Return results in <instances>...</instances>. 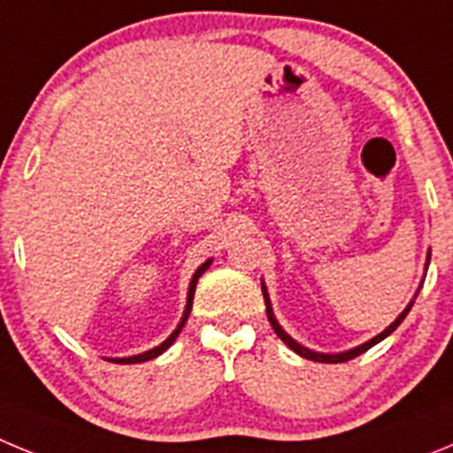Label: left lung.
Wrapping results in <instances>:
<instances>
[{"label":"left lung","mask_w":453,"mask_h":453,"mask_svg":"<svg viewBox=\"0 0 453 453\" xmlns=\"http://www.w3.org/2000/svg\"><path fill=\"white\" fill-rule=\"evenodd\" d=\"M429 261H431V251H429V254H426V265H424V270H429ZM261 286H263V299H265V311H267V319H270L272 329H274V334L279 335V338H281L283 342H286V345L290 347L292 351H295V354H299V356H302V358H308V361H315V363H345V361H351V358H356V356H361L363 351H367V349H370V347H374L376 342H381V340H386L388 335L392 334V331L397 329L399 324L403 322V318H406V315H408V311H411V308H413V303H415V297H418V292H419V288H422V283H419V288H418V292H415V295H413V299H411V302H408V306L403 308L402 313H399V318L395 319V322H392L390 326H388V329H383L381 334H379V335H374V338H372V340H367V342H363V345L354 347V349L338 351V354H322V351L308 349V347L299 345V342H297V340H295V338H290V335H288L286 331H283V326H281V324H279V319L274 318V311H272L270 295H267V288H265V283H263V279H261Z\"/></svg>","instance_id":"1"}]
</instances>
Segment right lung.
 Wrapping results in <instances>:
<instances>
[{
	"mask_svg": "<svg viewBox=\"0 0 453 453\" xmlns=\"http://www.w3.org/2000/svg\"><path fill=\"white\" fill-rule=\"evenodd\" d=\"M211 263H213V258H208L206 263H202V265L197 267V272H195V274H192V279H190V286H188V299H186V308H183V318H181V322L177 324V329H174V331H172V334H170V338H165V340H163L161 345H158V347H154V349H150V351H142V354H135V356H124V358H106V361L119 363V365H131V363H142V361H151V358H156V356H161L163 351H165L167 347H170L172 342H174V340L179 338V334H181V329H183V324L188 322V315H190V311H192V297H195V288H197L199 276H202L203 272H206L208 267H211Z\"/></svg>",
	"mask_w": 453,
	"mask_h": 453,
	"instance_id": "1",
	"label": "right lung"
}]
</instances>
